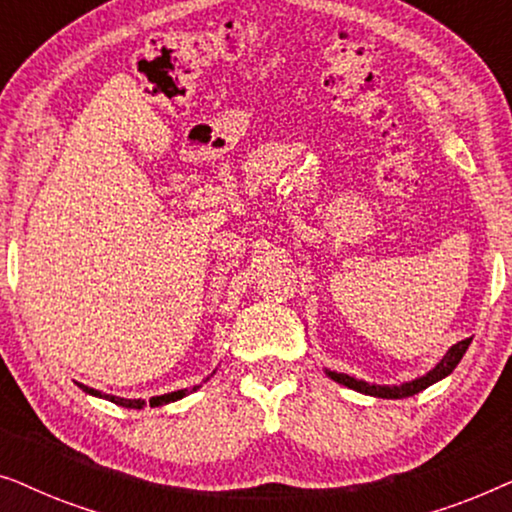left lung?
I'll use <instances>...</instances> for the list:
<instances>
[{"label":"left lung","instance_id":"1","mask_svg":"<svg viewBox=\"0 0 512 512\" xmlns=\"http://www.w3.org/2000/svg\"><path fill=\"white\" fill-rule=\"evenodd\" d=\"M473 338H466L457 342V345H452L447 349V354L440 359V363L433 370H429L424 377H417V380L412 382H405L401 387H380V384H368L363 380H356V377H349L345 373H331L328 370V377L335 380L338 384H345V387L354 389V391H361V394H368V396H377V398H408V396H415L419 391H424L426 387H431L433 382L443 380L452 373L454 368H457V363L464 359L468 345H471Z\"/></svg>","mask_w":512,"mask_h":512}]
</instances>
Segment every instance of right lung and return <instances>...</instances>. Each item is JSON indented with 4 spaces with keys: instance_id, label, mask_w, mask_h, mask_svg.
I'll return each instance as SVG.
<instances>
[{
    "instance_id": "add662e5",
    "label": "right lung",
    "mask_w": 512,
    "mask_h": 512,
    "mask_svg": "<svg viewBox=\"0 0 512 512\" xmlns=\"http://www.w3.org/2000/svg\"><path fill=\"white\" fill-rule=\"evenodd\" d=\"M79 387L86 391V394H93V396H102L107 398V401L116 403V405H123V408H135V410H142L144 408V401L142 398H137V401H130V398H118V396H109V394H100V391L86 387V384H79ZM188 394V389H179V391H172V394H165V396H153L149 405L151 408H158V405H165V403H172V401H179V398H184Z\"/></svg>"
}]
</instances>
